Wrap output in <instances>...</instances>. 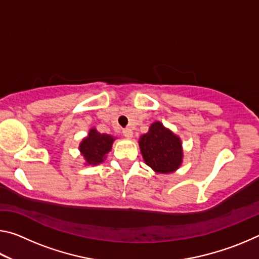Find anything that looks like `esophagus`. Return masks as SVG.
Here are the masks:
<instances>
[{
    "label": "esophagus",
    "mask_w": 259,
    "mask_h": 259,
    "mask_svg": "<svg viewBox=\"0 0 259 259\" xmlns=\"http://www.w3.org/2000/svg\"><path fill=\"white\" fill-rule=\"evenodd\" d=\"M122 134H123L124 137H125V138H128V139L133 138V135H134L133 130L129 129V128H125V129H123V131H122Z\"/></svg>",
    "instance_id": "1"
}]
</instances>
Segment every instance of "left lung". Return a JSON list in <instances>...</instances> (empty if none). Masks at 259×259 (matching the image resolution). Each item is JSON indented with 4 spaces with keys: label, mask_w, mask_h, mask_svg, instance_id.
Masks as SVG:
<instances>
[{
    "label": "left lung",
    "mask_w": 259,
    "mask_h": 259,
    "mask_svg": "<svg viewBox=\"0 0 259 259\" xmlns=\"http://www.w3.org/2000/svg\"><path fill=\"white\" fill-rule=\"evenodd\" d=\"M138 143L144 161L155 172L170 174L181 166L182 140L161 122L152 123L148 133L140 136Z\"/></svg>",
    "instance_id": "left-lung-1"
}]
</instances>
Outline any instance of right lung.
Returning <instances> with one entry per match:
<instances>
[{
    "label": "right lung",
    "instance_id": "right-lung-1",
    "mask_svg": "<svg viewBox=\"0 0 259 259\" xmlns=\"http://www.w3.org/2000/svg\"><path fill=\"white\" fill-rule=\"evenodd\" d=\"M115 138L111 135L100 134L96 128L89 130V134L78 146L81 154L85 160V164L97 165L106 159L107 153L112 150Z\"/></svg>",
    "mask_w": 259,
    "mask_h": 259
}]
</instances>
